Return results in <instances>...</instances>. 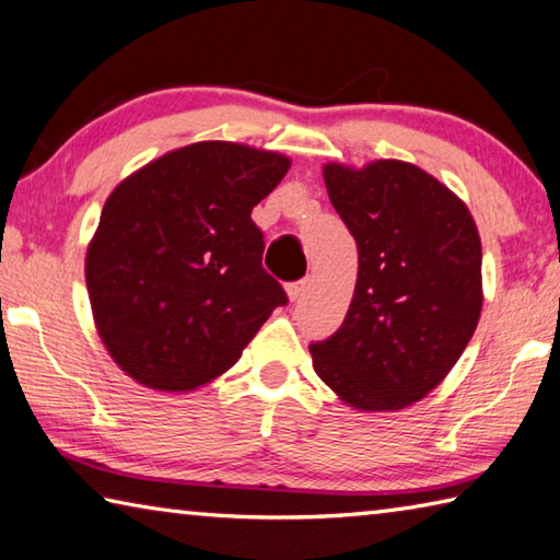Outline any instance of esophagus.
Segmentation results:
<instances>
[{
	"label": "esophagus",
	"mask_w": 560,
	"mask_h": 560,
	"mask_svg": "<svg viewBox=\"0 0 560 560\" xmlns=\"http://www.w3.org/2000/svg\"><path fill=\"white\" fill-rule=\"evenodd\" d=\"M308 289V279H303V281H296V283H289L287 287V296H289V301H299L301 299V293Z\"/></svg>",
	"instance_id": "34e87169"
}]
</instances>
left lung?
Instances as JSON below:
<instances>
[{
  "label": "left lung",
  "mask_w": 560,
  "mask_h": 560,
  "mask_svg": "<svg viewBox=\"0 0 560 560\" xmlns=\"http://www.w3.org/2000/svg\"><path fill=\"white\" fill-rule=\"evenodd\" d=\"M332 208L358 242V281L313 370L364 413L421 401L460 360L482 313V245L465 202L399 159L323 166Z\"/></svg>",
  "instance_id": "obj_1"
}]
</instances>
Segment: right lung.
<instances>
[{
    "instance_id": "add662e5",
    "label": "right lung",
    "mask_w": 560,
    "mask_h": 560,
    "mask_svg": "<svg viewBox=\"0 0 560 560\" xmlns=\"http://www.w3.org/2000/svg\"><path fill=\"white\" fill-rule=\"evenodd\" d=\"M289 168L279 151L196 141L109 192L85 283L100 340L127 377L166 394L210 384L287 303L261 269L252 208Z\"/></svg>"
}]
</instances>
